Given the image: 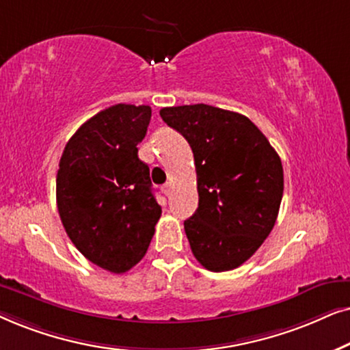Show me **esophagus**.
I'll list each match as a JSON object with an SVG mask.
<instances>
[{
    "mask_svg": "<svg viewBox=\"0 0 350 350\" xmlns=\"http://www.w3.org/2000/svg\"><path fill=\"white\" fill-rule=\"evenodd\" d=\"M171 190H172L171 184H166V185H163V193H165L166 197H170V195H171Z\"/></svg>",
    "mask_w": 350,
    "mask_h": 350,
    "instance_id": "obj_1",
    "label": "esophagus"
}]
</instances>
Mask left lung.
Segmentation results:
<instances>
[{"instance_id":"obj_1","label":"left lung","mask_w":350,"mask_h":350,"mask_svg":"<svg viewBox=\"0 0 350 350\" xmlns=\"http://www.w3.org/2000/svg\"><path fill=\"white\" fill-rule=\"evenodd\" d=\"M160 115L192 147L198 208L184 221L195 259L211 272L237 269L275 226L283 166L258 126L206 104L166 107Z\"/></svg>"}]
</instances>
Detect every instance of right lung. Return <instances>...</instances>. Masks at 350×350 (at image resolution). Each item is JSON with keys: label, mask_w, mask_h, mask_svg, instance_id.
Segmentation results:
<instances>
[{"label": "right lung", "mask_w": 350, "mask_h": 350, "mask_svg": "<svg viewBox=\"0 0 350 350\" xmlns=\"http://www.w3.org/2000/svg\"><path fill=\"white\" fill-rule=\"evenodd\" d=\"M152 109L116 104L83 123L59 161L55 197L64 229L92 264L128 272L147 253L161 206L139 160Z\"/></svg>", "instance_id": "right-lung-1"}]
</instances>
